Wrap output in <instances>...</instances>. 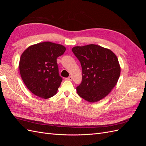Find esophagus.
<instances>
[{"mask_svg": "<svg viewBox=\"0 0 146 146\" xmlns=\"http://www.w3.org/2000/svg\"><path fill=\"white\" fill-rule=\"evenodd\" d=\"M66 80H70V81H71V80H72V77L71 76H70V77H68L67 78H66Z\"/></svg>", "mask_w": 146, "mask_h": 146, "instance_id": "obj_1", "label": "esophagus"}]
</instances>
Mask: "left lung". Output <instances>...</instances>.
Listing matches in <instances>:
<instances>
[{
  "label": "left lung",
  "mask_w": 146,
  "mask_h": 146,
  "mask_svg": "<svg viewBox=\"0 0 146 146\" xmlns=\"http://www.w3.org/2000/svg\"><path fill=\"white\" fill-rule=\"evenodd\" d=\"M72 51L82 68V82L77 87L78 96L91 103L105 98L116 86L121 74L116 55L109 48L93 44L75 46Z\"/></svg>",
  "instance_id": "obj_1"
}]
</instances>
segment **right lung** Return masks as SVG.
<instances>
[{
	"label": "right lung",
	"mask_w": 146,
	"mask_h": 146,
	"mask_svg": "<svg viewBox=\"0 0 146 146\" xmlns=\"http://www.w3.org/2000/svg\"><path fill=\"white\" fill-rule=\"evenodd\" d=\"M66 47L49 41L29 46L22 54L19 63L22 79L28 89L39 98L48 99L58 91L61 78L56 58Z\"/></svg>",
	"instance_id": "obj_1"
}]
</instances>
